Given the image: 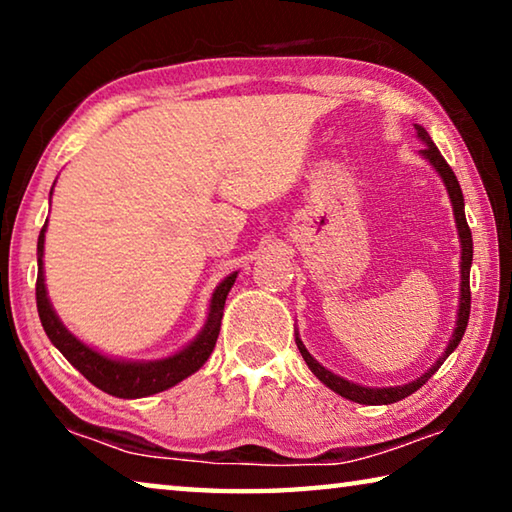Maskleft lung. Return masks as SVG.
I'll list each match as a JSON object with an SVG mask.
<instances>
[{"label": "left lung", "instance_id": "1", "mask_svg": "<svg viewBox=\"0 0 512 512\" xmlns=\"http://www.w3.org/2000/svg\"><path fill=\"white\" fill-rule=\"evenodd\" d=\"M415 131H418V137L420 140L427 144V149H422L420 153L427 158L433 169H436L440 176H443L445 180V187L449 192V198H452V205H454V216H456V225H458V237H461V305H458V320H456V329H454V336L452 341H449L447 350L443 357H440L433 366L424 372L422 377H418L415 381H411V384H404V386H395V388H366V386H357L352 384V381L348 379H341L339 375H334V372L325 370L320 363L311 357V354L307 352L305 345H302V341L296 336V343H298V350L302 354V359L307 361L309 370L314 372V375L323 381L325 386L332 388L334 393H339L341 397H345V400H352V402H359V404H393V402H400L404 400V397H409L411 393L418 391V388H422L427 381L431 379L433 372H436L440 366H443V361L449 357L456 350V345L461 343L463 334H465V327H467V320H470V305H472V296H470V266H472V232H470V225H467L465 221V203H463V192H461V185H458V178L456 173L452 171V167H449L447 160L440 155L438 146L431 142L429 133L424 131L422 126H415Z\"/></svg>", "mask_w": 512, "mask_h": 512}]
</instances>
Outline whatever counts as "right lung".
<instances>
[{
	"mask_svg": "<svg viewBox=\"0 0 512 512\" xmlns=\"http://www.w3.org/2000/svg\"><path fill=\"white\" fill-rule=\"evenodd\" d=\"M45 230L47 223L42 225L38 237V280H36V302H38V316L40 323L45 327L49 341L63 352V357L72 363V366L81 372V375L101 388L103 393L124 397V400H133V397H146L167 388L176 386L178 381L192 375L203 366L210 357L216 339H219L223 307L228 291L237 280V273L225 277V280L216 287L210 305V316L203 332L198 334L194 343H189L183 352L173 354L169 359L162 361H149V363H133V361H115L103 357V354L94 352L88 345H83L76 336H72L60 323L54 309L49 305L47 289H45V275H42V250H45Z\"/></svg>",
	"mask_w": 512,
	"mask_h": 512,
	"instance_id": "right-lung-1",
	"label": "right lung"
}]
</instances>
